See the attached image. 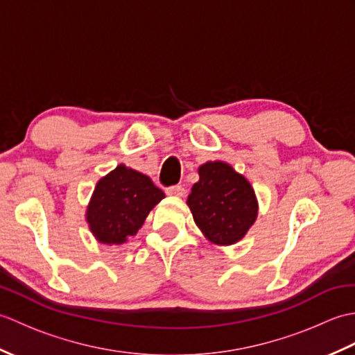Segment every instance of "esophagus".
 Masks as SVG:
<instances>
[{
    "label": "esophagus",
    "mask_w": 355,
    "mask_h": 355,
    "mask_svg": "<svg viewBox=\"0 0 355 355\" xmlns=\"http://www.w3.org/2000/svg\"><path fill=\"white\" fill-rule=\"evenodd\" d=\"M166 193L171 195V197H183L184 189H183V186H171L166 189Z\"/></svg>",
    "instance_id": "1"
}]
</instances>
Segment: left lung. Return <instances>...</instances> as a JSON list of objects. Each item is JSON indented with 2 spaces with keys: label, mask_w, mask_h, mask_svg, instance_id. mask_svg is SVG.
<instances>
[{
  "label": "left lung",
  "mask_w": 355,
  "mask_h": 355,
  "mask_svg": "<svg viewBox=\"0 0 355 355\" xmlns=\"http://www.w3.org/2000/svg\"><path fill=\"white\" fill-rule=\"evenodd\" d=\"M198 175L186 201L197 227L215 245L239 243L258 218L250 182L221 160L201 164Z\"/></svg>",
  "instance_id": "left-lung-1"
}]
</instances>
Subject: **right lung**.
Instances as JSON below:
<instances>
[{"mask_svg":"<svg viewBox=\"0 0 355 355\" xmlns=\"http://www.w3.org/2000/svg\"><path fill=\"white\" fill-rule=\"evenodd\" d=\"M163 198V191L148 175L119 164L96 183L85 214L89 232L97 243L123 245Z\"/></svg>","mask_w":355,"mask_h":355,"instance_id":"right-lung-1","label":"right lung"}]
</instances>
